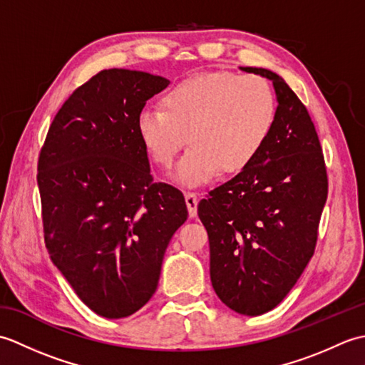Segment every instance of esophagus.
Here are the masks:
<instances>
[{
  "instance_id": "esophagus-1",
  "label": "esophagus",
  "mask_w": 365,
  "mask_h": 365,
  "mask_svg": "<svg viewBox=\"0 0 365 365\" xmlns=\"http://www.w3.org/2000/svg\"><path fill=\"white\" fill-rule=\"evenodd\" d=\"M185 202H187V207H188V213L191 218H195V216L197 215V192H192V191H187L185 192Z\"/></svg>"
}]
</instances>
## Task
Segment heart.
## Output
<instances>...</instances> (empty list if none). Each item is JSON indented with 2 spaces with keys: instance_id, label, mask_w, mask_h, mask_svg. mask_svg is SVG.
Instances as JSON below:
<instances>
[{
  "instance_id": "1",
  "label": "heart",
  "mask_w": 365,
  "mask_h": 365,
  "mask_svg": "<svg viewBox=\"0 0 365 365\" xmlns=\"http://www.w3.org/2000/svg\"><path fill=\"white\" fill-rule=\"evenodd\" d=\"M276 100L259 75L232 72L199 73L174 84L163 96V110H144L138 135L150 160L173 165L187 143L191 145L177 166V180L202 185L218 174H235L257 157L273 131Z\"/></svg>"
}]
</instances>
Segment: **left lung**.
Returning <instances> with one entry per match:
<instances>
[{"label": "left lung", "mask_w": 365, "mask_h": 365, "mask_svg": "<svg viewBox=\"0 0 365 365\" xmlns=\"http://www.w3.org/2000/svg\"><path fill=\"white\" fill-rule=\"evenodd\" d=\"M273 81L276 120L250 165L199 202L210 243V277L220 299L243 315L274 309L315 251L328 174L306 106L281 76L242 67Z\"/></svg>", "instance_id": "1"}]
</instances>
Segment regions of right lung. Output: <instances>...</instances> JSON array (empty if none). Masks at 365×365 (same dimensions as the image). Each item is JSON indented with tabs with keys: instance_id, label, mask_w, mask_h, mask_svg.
Returning <instances> with one entry per match:
<instances>
[{
	"instance_id": "add662e5",
	"label": "right lung",
	"mask_w": 365,
	"mask_h": 365,
	"mask_svg": "<svg viewBox=\"0 0 365 365\" xmlns=\"http://www.w3.org/2000/svg\"><path fill=\"white\" fill-rule=\"evenodd\" d=\"M163 76L110 68L76 88L38 153L45 246L91 311L123 319L157 290L170 237L188 218L182 191L155 183L136 120Z\"/></svg>"
}]
</instances>
